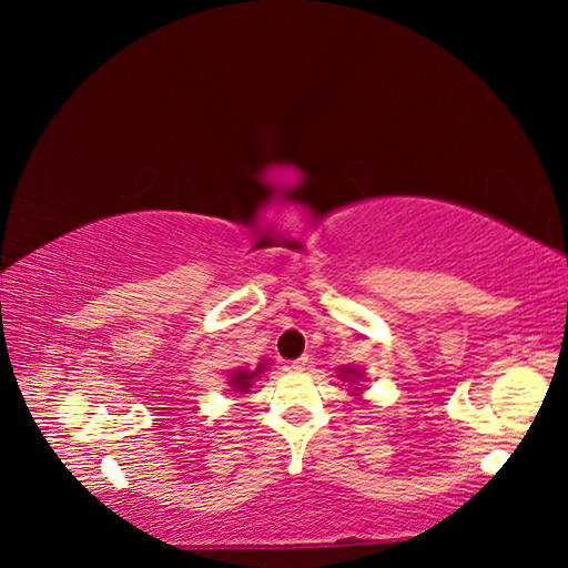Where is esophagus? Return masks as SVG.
<instances>
[{"mask_svg":"<svg viewBox=\"0 0 568 568\" xmlns=\"http://www.w3.org/2000/svg\"><path fill=\"white\" fill-rule=\"evenodd\" d=\"M307 363H311V358H307V355H303V358H297V361H293L291 365H287V371H291V373H303L307 368Z\"/></svg>","mask_w":568,"mask_h":568,"instance_id":"esophagus-1","label":"esophagus"}]
</instances>
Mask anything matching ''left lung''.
<instances>
[{
	"mask_svg": "<svg viewBox=\"0 0 568 568\" xmlns=\"http://www.w3.org/2000/svg\"><path fill=\"white\" fill-rule=\"evenodd\" d=\"M338 378L343 381V383H348L351 386V396H355V398H361V393H363V388L358 386V383L363 381V368H358V365H341L338 368Z\"/></svg>",
	"mask_w": 568,
	"mask_h": 568,
	"instance_id": "8db88e82",
	"label": "left lung"
}]
</instances>
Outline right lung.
Segmentation results:
<instances>
[{
	"label": "right lung",
	"mask_w": 568,
	"mask_h": 568,
	"mask_svg": "<svg viewBox=\"0 0 568 568\" xmlns=\"http://www.w3.org/2000/svg\"><path fill=\"white\" fill-rule=\"evenodd\" d=\"M271 368V363L263 361L257 363L255 368H237L227 376V393L230 396H243V393H250V388H253V383L263 376V373Z\"/></svg>",
	"instance_id": "right-lung-1"
}]
</instances>
